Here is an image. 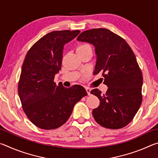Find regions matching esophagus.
<instances>
[{
  "mask_svg": "<svg viewBox=\"0 0 158 158\" xmlns=\"http://www.w3.org/2000/svg\"><path fill=\"white\" fill-rule=\"evenodd\" d=\"M85 90H86V92H87L88 94L90 95V90H91V89H90V88H89V87H86V88H85Z\"/></svg>",
  "mask_w": 158,
  "mask_h": 158,
  "instance_id": "esophagus-1",
  "label": "esophagus"
}]
</instances>
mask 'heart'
<instances>
[{
  "label": "heart",
  "instance_id": "1",
  "mask_svg": "<svg viewBox=\"0 0 158 158\" xmlns=\"http://www.w3.org/2000/svg\"><path fill=\"white\" fill-rule=\"evenodd\" d=\"M89 47H90V46L89 44H80L79 46L77 47V51L84 49H85V48Z\"/></svg>",
  "mask_w": 158,
  "mask_h": 158
}]
</instances>
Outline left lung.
Wrapping results in <instances>:
<instances>
[{
    "instance_id": "left-lung-1",
    "label": "left lung",
    "mask_w": 158,
    "mask_h": 158,
    "mask_svg": "<svg viewBox=\"0 0 158 158\" xmlns=\"http://www.w3.org/2000/svg\"><path fill=\"white\" fill-rule=\"evenodd\" d=\"M77 40L94 45L97 56L94 74L102 73L108 86L105 94L98 89L90 91L100 102L93 110L95 121L109 129L125 127L142 102V73L133 51L123 37L106 28L82 32Z\"/></svg>"
}]
</instances>
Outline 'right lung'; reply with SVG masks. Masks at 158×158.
<instances>
[{
	"label": "right lung",
	"instance_id": "add662e5",
	"mask_svg": "<svg viewBox=\"0 0 158 158\" xmlns=\"http://www.w3.org/2000/svg\"><path fill=\"white\" fill-rule=\"evenodd\" d=\"M77 31H55L36 42L23 61L18 93L23 110L37 127L53 130L69 119L75 104L87 95L81 85L65 88L54 82L61 69L63 46L79 34Z\"/></svg>",
	"mask_w": 158,
	"mask_h": 158
}]
</instances>
